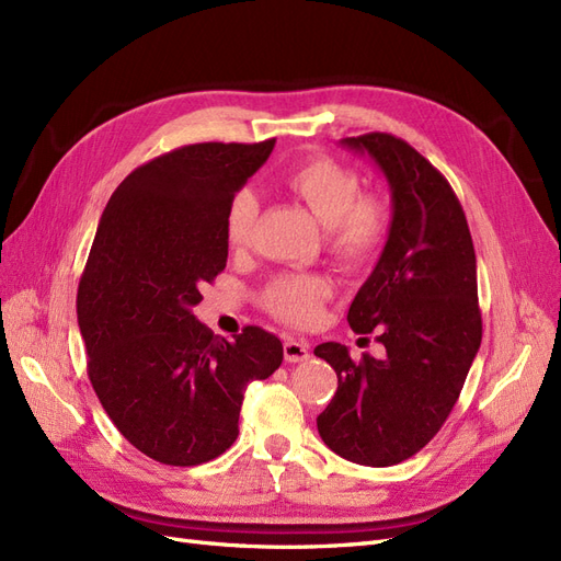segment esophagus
I'll return each mask as SVG.
<instances>
[{"label":"esophagus","instance_id":"obj_1","mask_svg":"<svg viewBox=\"0 0 561 561\" xmlns=\"http://www.w3.org/2000/svg\"><path fill=\"white\" fill-rule=\"evenodd\" d=\"M283 353H285L287 363H304V360H309V344L299 342V339L287 336L285 344H283Z\"/></svg>","mask_w":561,"mask_h":561}]
</instances>
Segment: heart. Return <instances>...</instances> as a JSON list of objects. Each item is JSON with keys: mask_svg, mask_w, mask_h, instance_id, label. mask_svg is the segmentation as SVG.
<instances>
[{"mask_svg": "<svg viewBox=\"0 0 561 561\" xmlns=\"http://www.w3.org/2000/svg\"><path fill=\"white\" fill-rule=\"evenodd\" d=\"M290 192L307 203L309 210L328 227V248L339 262L363 266L381 252L390 215L386 203L371 194H360V178L353 168L328 157L297 163L285 173ZM257 198L243 190L233 196L227 213V241L231 248L250 243ZM332 297V280L320 274H285L271 280L264 293L266 309L293 322L313 325L322 313V304Z\"/></svg>", "mask_w": 561, "mask_h": 561, "instance_id": "heart-1", "label": "heart"}]
</instances>
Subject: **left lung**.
<instances>
[{"label": "left lung", "mask_w": 561, "mask_h": 561, "mask_svg": "<svg viewBox=\"0 0 561 561\" xmlns=\"http://www.w3.org/2000/svg\"><path fill=\"white\" fill-rule=\"evenodd\" d=\"M390 186L381 257L348 309L353 332L377 330L381 360L328 342L316 355L336 371V393L316 421L334 454L360 466H396L443 428L480 351L478 262L461 203L445 175L388 133L344 138Z\"/></svg>", "instance_id": "8db88e82"}]
</instances>
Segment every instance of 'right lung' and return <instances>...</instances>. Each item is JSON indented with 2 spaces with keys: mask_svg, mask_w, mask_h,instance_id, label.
I'll use <instances>...</instances> for the list:
<instances>
[{
  "mask_svg": "<svg viewBox=\"0 0 561 561\" xmlns=\"http://www.w3.org/2000/svg\"><path fill=\"white\" fill-rule=\"evenodd\" d=\"M276 140L201 142L151 159L116 186L77 293L89 379L128 443L165 466H198L239 435L250 381L283 363L262 328L233 342L194 316L227 266V213Z\"/></svg>",
  "mask_w": 561,
  "mask_h": 561,
  "instance_id": "add662e5",
  "label": "right lung"
}]
</instances>
